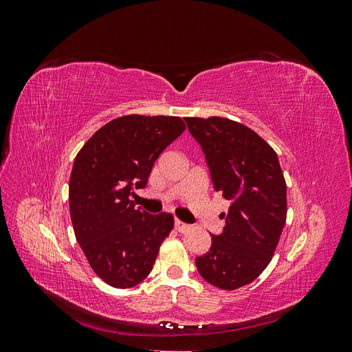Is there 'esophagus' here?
<instances>
[{
    "label": "esophagus",
    "mask_w": 352,
    "mask_h": 352,
    "mask_svg": "<svg viewBox=\"0 0 352 352\" xmlns=\"http://www.w3.org/2000/svg\"><path fill=\"white\" fill-rule=\"evenodd\" d=\"M175 229L179 232V233H185L190 229V225H188V223H184L182 220H175Z\"/></svg>",
    "instance_id": "esophagus-1"
}]
</instances>
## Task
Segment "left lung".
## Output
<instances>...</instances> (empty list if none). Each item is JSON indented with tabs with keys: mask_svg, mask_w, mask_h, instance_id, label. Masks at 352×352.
<instances>
[{
	"mask_svg": "<svg viewBox=\"0 0 352 352\" xmlns=\"http://www.w3.org/2000/svg\"><path fill=\"white\" fill-rule=\"evenodd\" d=\"M206 154L216 192L232 206L226 226L211 235L210 251L197 257L199 274L233 291L267 267L286 223V182L273 148L248 126L226 117H185Z\"/></svg>",
	"mask_w": 352,
	"mask_h": 352,
	"instance_id": "left-lung-1",
	"label": "left lung"
}]
</instances>
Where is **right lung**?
Segmentation results:
<instances>
[{"mask_svg": "<svg viewBox=\"0 0 352 352\" xmlns=\"http://www.w3.org/2000/svg\"><path fill=\"white\" fill-rule=\"evenodd\" d=\"M185 129L176 116H122L100 127L74 158L69 180L74 236L95 274L113 287L141 283L175 226L170 212L148 214L129 195L145 188L158 155Z\"/></svg>", "mask_w": 352, "mask_h": 352, "instance_id": "obj_1", "label": "right lung"}]
</instances>
